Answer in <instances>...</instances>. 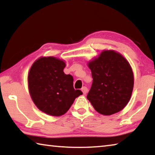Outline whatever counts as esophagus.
Returning a JSON list of instances; mask_svg holds the SVG:
<instances>
[{
    "instance_id": "esophagus-1",
    "label": "esophagus",
    "mask_w": 155,
    "mask_h": 155,
    "mask_svg": "<svg viewBox=\"0 0 155 155\" xmlns=\"http://www.w3.org/2000/svg\"><path fill=\"white\" fill-rule=\"evenodd\" d=\"M81 91H83V94H85L87 93V91H88V90H87V88L86 87H82V89H81Z\"/></svg>"
}]
</instances>
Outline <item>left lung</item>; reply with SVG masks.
<instances>
[{
    "instance_id": "1",
    "label": "left lung",
    "mask_w": 155,
    "mask_h": 155,
    "mask_svg": "<svg viewBox=\"0 0 155 155\" xmlns=\"http://www.w3.org/2000/svg\"><path fill=\"white\" fill-rule=\"evenodd\" d=\"M87 65L93 83L87 98L96 111L111 115L124 109L134 86V75L127 60L114 50H104Z\"/></svg>"
}]
</instances>
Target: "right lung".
Here are the masks:
<instances>
[{
  "label": "right lung",
  "instance_id": "right-lung-1",
  "mask_svg": "<svg viewBox=\"0 0 155 155\" xmlns=\"http://www.w3.org/2000/svg\"><path fill=\"white\" fill-rule=\"evenodd\" d=\"M64 60L54 57H41L33 63L28 74L31 98L41 111L52 116L65 114L76 98L82 95L74 90L73 77L65 74Z\"/></svg>",
  "mask_w": 155,
  "mask_h": 155
}]
</instances>
